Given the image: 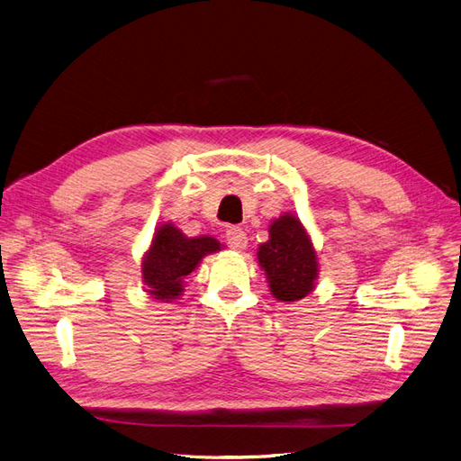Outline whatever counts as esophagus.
<instances>
[{"instance_id":"34e87169","label":"esophagus","mask_w":461,"mask_h":461,"mask_svg":"<svg viewBox=\"0 0 461 461\" xmlns=\"http://www.w3.org/2000/svg\"><path fill=\"white\" fill-rule=\"evenodd\" d=\"M225 239L232 249H244L248 246V236L240 227H229L225 232Z\"/></svg>"}]
</instances>
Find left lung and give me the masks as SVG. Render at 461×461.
Segmentation results:
<instances>
[{"instance_id":"left-lung-1","label":"left lung","mask_w":461,"mask_h":461,"mask_svg":"<svg viewBox=\"0 0 461 461\" xmlns=\"http://www.w3.org/2000/svg\"><path fill=\"white\" fill-rule=\"evenodd\" d=\"M258 259L276 300L296 302L313 290L317 256L298 217L283 215L273 221L269 240L259 246Z\"/></svg>"}]
</instances>
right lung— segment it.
<instances>
[{"label":"right lung","instance_id":"add662e5","mask_svg":"<svg viewBox=\"0 0 461 461\" xmlns=\"http://www.w3.org/2000/svg\"><path fill=\"white\" fill-rule=\"evenodd\" d=\"M221 244L212 236L188 239L171 222L159 227L142 263L148 292L158 300H175L183 292L185 276L198 267L203 256L213 254Z\"/></svg>","mask_w":461,"mask_h":461}]
</instances>
